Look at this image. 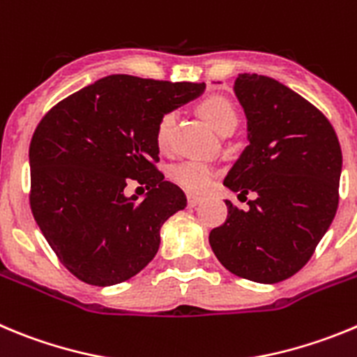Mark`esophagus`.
I'll return each mask as SVG.
<instances>
[{"instance_id": "esophagus-1", "label": "esophagus", "mask_w": 357, "mask_h": 357, "mask_svg": "<svg viewBox=\"0 0 357 357\" xmlns=\"http://www.w3.org/2000/svg\"><path fill=\"white\" fill-rule=\"evenodd\" d=\"M202 200H204V196L195 195V192H189V195H188V205H189V207H196L198 204H202Z\"/></svg>"}]
</instances>
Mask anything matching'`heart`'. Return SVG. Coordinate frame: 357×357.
<instances>
[{"label": "heart", "instance_id": "1", "mask_svg": "<svg viewBox=\"0 0 357 357\" xmlns=\"http://www.w3.org/2000/svg\"><path fill=\"white\" fill-rule=\"evenodd\" d=\"M202 114L208 120L218 132L225 136L227 132H234L238 122V114L234 104L221 96H211L202 102ZM175 111H166L159 116L155 126V143L161 150H166L172 143V132L175 127ZM215 176V169L204 161H184L169 169V178L176 185L188 191L202 192L211 188Z\"/></svg>", "mask_w": 357, "mask_h": 357}]
</instances>
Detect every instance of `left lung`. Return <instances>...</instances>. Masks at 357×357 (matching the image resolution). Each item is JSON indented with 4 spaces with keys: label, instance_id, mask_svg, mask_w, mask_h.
Returning a JSON list of instances; mask_svg holds the SVG:
<instances>
[{
    "label": "left lung",
    "instance_id": "1",
    "mask_svg": "<svg viewBox=\"0 0 357 357\" xmlns=\"http://www.w3.org/2000/svg\"><path fill=\"white\" fill-rule=\"evenodd\" d=\"M235 96L250 145L223 184L255 198L248 211L227 200L208 243L235 276L278 283L306 266L335 218L342 149L322 111L273 77L238 74Z\"/></svg>",
    "mask_w": 357,
    "mask_h": 357
}]
</instances>
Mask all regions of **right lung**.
<instances>
[{
	"mask_svg": "<svg viewBox=\"0 0 357 357\" xmlns=\"http://www.w3.org/2000/svg\"><path fill=\"white\" fill-rule=\"evenodd\" d=\"M204 83L114 74L52 106L29 143V205L60 261L88 285L129 280L155 257L162 223L188 205L157 169V120ZM130 180L149 189L127 199Z\"/></svg>",
	"mask_w": 357,
	"mask_h": 357,
	"instance_id": "add662e5",
	"label": "right lung"
}]
</instances>
